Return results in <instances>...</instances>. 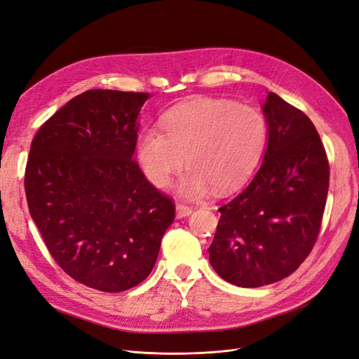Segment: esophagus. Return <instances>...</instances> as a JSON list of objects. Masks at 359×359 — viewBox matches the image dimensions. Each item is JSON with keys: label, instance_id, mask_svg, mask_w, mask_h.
Masks as SVG:
<instances>
[{"label": "esophagus", "instance_id": "1", "mask_svg": "<svg viewBox=\"0 0 359 359\" xmlns=\"http://www.w3.org/2000/svg\"><path fill=\"white\" fill-rule=\"evenodd\" d=\"M175 211H177V219H184V217H189L191 214V208L187 205H181L178 203L175 206Z\"/></svg>", "mask_w": 359, "mask_h": 359}]
</instances>
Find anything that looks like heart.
<instances>
[{"mask_svg":"<svg viewBox=\"0 0 359 359\" xmlns=\"http://www.w3.org/2000/svg\"><path fill=\"white\" fill-rule=\"evenodd\" d=\"M157 128L142 130L137 158L148 181L165 189L181 170V198L199 199L240 189L253 175L268 144V124L253 106L226 99H198L169 111Z\"/></svg>","mask_w":359,"mask_h":359,"instance_id":"heart-1","label":"heart"}]
</instances>
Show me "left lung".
<instances>
[{"instance_id": "1", "label": "left lung", "mask_w": 359, "mask_h": 359, "mask_svg": "<svg viewBox=\"0 0 359 359\" xmlns=\"http://www.w3.org/2000/svg\"><path fill=\"white\" fill-rule=\"evenodd\" d=\"M262 112L268 144L252 182L223 203L210 264L240 287L276 283L295 271L316 243L330 165L310 118L268 93Z\"/></svg>"}]
</instances>
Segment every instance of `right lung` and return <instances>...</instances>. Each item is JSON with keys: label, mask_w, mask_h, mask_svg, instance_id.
<instances>
[{"label": "right lung", "mask_w": 359, "mask_h": 359, "mask_svg": "<svg viewBox=\"0 0 359 359\" xmlns=\"http://www.w3.org/2000/svg\"><path fill=\"white\" fill-rule=\"evenodd\" d=\"M144 93L90 90L40 127L25 193L55 262L79 283L132 289L149 276L175 206L132 160Z\"/></svg>", "instance_id": "add662e5"}]
</instances>
